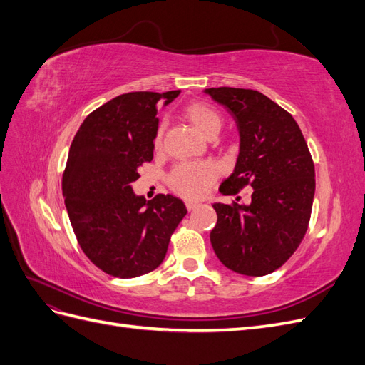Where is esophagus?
Listing matches in <instances>:
<instances>
[{
    "mask_svg": "<svg viewBox=\"0 0 365 365\" xmlns=\"http://www.w3.org/2000/svg\"><path fill=\"white\" fill-rule=\"evenodd\" d=\"M185 207H187V210H189V212H192V210H195L197 207V204L196 202H185Z\"/></svg>",
    "mask_w": 365,
    "mask_h": 365,
    "instance_id": "esophagus-1",
    "label": "esophagus"
}]
</instances>
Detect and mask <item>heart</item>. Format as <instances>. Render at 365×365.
Masks as SVG:
<instances>
[{"label": "heart", "instance_id": "heart-1", "mask_svg": "<svg viewBox=\"0 0 365 365\" xmlns=\"http://www.w3.org/2000/svg\"><path fill=\"white\" fill-rule=\"evenodd\" d=\"M185 117L190 120V123L204 134L205 137L216 135L220 125H222V115L217 109L207 102H193L185 108ZM163 125L157 129L155 134V146H161L163 141ZM217 176L216 165L213 163H181L175 165L169 175V184L172 190L180 193L189 200H200L202 197L208 187L212 185Z\"/></svg>", "mask_w": 365, "mask_h": 365}]
</instances>
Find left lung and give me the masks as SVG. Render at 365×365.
Returning <instances> with one entry per match:
<instances>
[{
    "instance_id": "obj_1",
    "label": "left lung",
    "mask_w": 365,
    "mask_h": 365,
    "mask_svg": "<svg viewBox=\"0 0 365 365\" xmlns=\"http://www.w3.org/2000/svg\"><path fill=\"white\" fill-rule=\"evenodd\" d=\"M233 114L240 132L235 172L222 195L251 187V204H213L210 233L217 259L231 271L260 277L286 263L306 235L315 195V168L294 117L271 98L244 88H208Z\"/></svg>"
}]
</instances>
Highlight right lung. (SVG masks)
I'll return each instance as SVG.
<instances>
[{"mask_svg":"<svg viewBox=\"0 0 365 365\" xmlns=\"http://www.w3.org/2000/svg\"><path fill=\"white\" fill-rule=\"evenodd\" d=\"M178 94H121L94 109L71 143L62 175L70 222L85 256L113 277H138L160 267L187 215L178 197L157 195L146 202L130 187L153 158L158 103Z\"/></svg>","mask_w":365,"mask_h":365,"instance_id":"1","label":"right lung"}]
</instances>
